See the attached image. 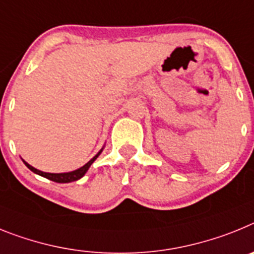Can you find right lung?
<instances>
[{
  "label": "right lung",
  "instance_id": "right-lung-1",
  "mask_svg": "<svg viewBox=\"0 0 254 254\" xmlns=\"http://www.w3.org/2000/svg\"><path fill=\"white\" fill-rule=\"evenodd\" d=\"M103 151V147L101 148V151L98 152V153L94 156L93 158L90 161H88L87 164L84 165V166L79 167V169L74 170V171H69V173H59V174H55V173H43V171H41V170L35 169V167L30 166L28 162H25V161L23 160V162L25 164V166L28 167V169L30 170V171H33L34 174H37V175H41L43 176V178H46V179L48 180H52V182H56V183H71V182H76V180L81 179L83 176L85 175V173H87L88 170H89L90 165L93 164L94 161L97 160V157L100 156L101 153H102Z\"/></svg>",
  "mask_w": 254,
  "mask_h": 254
}]
</instances>
